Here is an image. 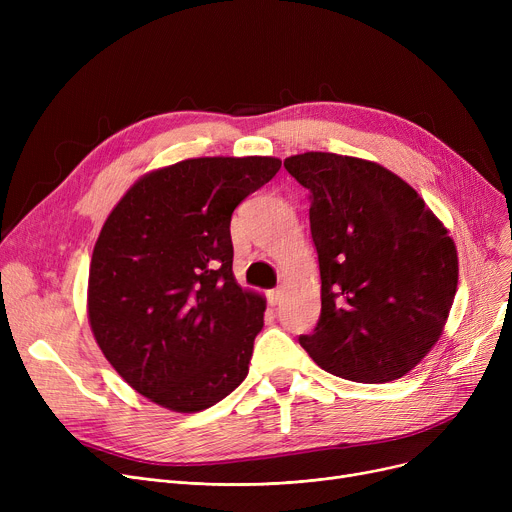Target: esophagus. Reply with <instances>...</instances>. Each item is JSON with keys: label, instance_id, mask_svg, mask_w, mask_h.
<instances>
[{"label": "esophagus", "instance_id": "obj_1", "mask_svg": "<svg viewBox=\"0 0 512 512\" xmlns=\"http://www.w3.org/2000/svg\"><path fill=\"white\" fill-rule=\"evenodd\" d=\"M267 301H270V305H272V307H276V305L282 301V290H280V288H276V290H270V292H267Z\"/></svg>", "mask_w": 512, "mask_h": 512}]
</instances>
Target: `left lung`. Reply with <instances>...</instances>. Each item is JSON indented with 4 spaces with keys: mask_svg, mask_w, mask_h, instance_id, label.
<instances>
[{
    "mask_svg": "<svg viewBox=\"0 0 512 512\" xmlns=\"http://www.w3.org/2000/svg\"><path fill=\"white\" fill-rule=\"evenodd\" d=\"M284 168L311 193L321 315L299 342L340 378L384 384L438 342L459 284V255L411 184L361 157L307 151Z\"/></svg>",
    "mask_w": 512,
    "mask_h": 512,
    "instance_id": "left-lung-1",
    "label": "left lung"
}]
</instances>
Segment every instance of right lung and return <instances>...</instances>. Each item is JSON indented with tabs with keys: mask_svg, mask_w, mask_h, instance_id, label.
<instances>
[{
	"mask_svg": "<svg viewBox=\"0 0 512 512\" xmlns=\"http://www.w3.org/2000/svg\"><path fill=\"white\" fill-rule=\"evenodd\" d=\"M278 157H195L134 182L95 242L87 315L103 357L155 405L197 413L247 378L265 299L232 274L236 205Z\"/></svg>",
	"mask_w": 512,
	"mask_h": 512,
	"instance_id": "right-lung-1",
	"label": "right lung"
}]
</instances>
